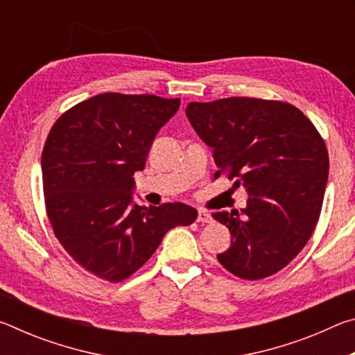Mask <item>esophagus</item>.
<instances>
[{
	"label": "esophagus",
	"instance_id": "obj_1",
	"mask_svg": "<svg viewBox=\"0 0 355 355\" xmlns=\"http://www.w3.org/2000/svg\"><path fill=\"white\" fill-rule=\"evenodd\" d=\"M213 220V218H211V214L209 213H207V211H199V214H197V222H203V224H209V222Z\"/></svg>",
	"mask_w": 355,
	"mask_h": 355
}]
</instances>
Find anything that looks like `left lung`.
Returning a JSON list of instances; mask_svg holds the SVG:
<instances>
[{
  "label": "left lung",
  "instance_id": "obj_1",
  "mask_svg": "<svg viewBox=\"0 0 355 355\" xmlns=\"http://www.w3.org/2000/svg\"><path fill=\"white\" fill-rule=\"evenodd\" d=\"M192 128L218 166L248 192L241 213H214L232 244L218 255L245 280L269 277L296 257L320 219L329 177L326 144L296 106L248 97L186 106Z\"/></svg>",
  "mask_w": 355,
  "mask_h": 355
}]
</instances>
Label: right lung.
I'll list each match as a JSON object with an SVG mask.
<instances>
[{"mask_svg":"<svg viewBox=\"0 0 355 355\" xmlns=\"http://www.w3.org/2000/svg\"><path fill=\"white\" fill-rule=\"evenodd\" d=\"M180 98L100 94L53 125L42 152L48 219L67 254L97 277L120 282L146 263L171 228L189 225L184 203L141 207L136 172L144 171L159 130Z\"/></svg>","mask_w":355,"mask_h":355,"instance_id":"1","label":"right lung"}]
</instances>
